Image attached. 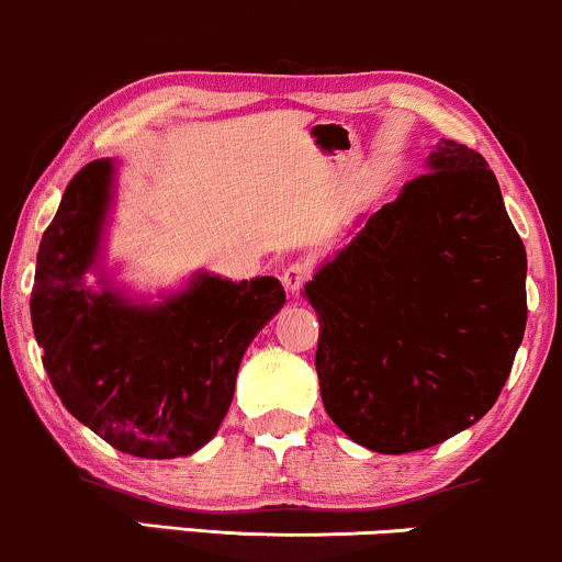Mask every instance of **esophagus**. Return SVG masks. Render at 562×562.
I'll return each mask as SVG.
<instances>
[{
  "mask_svg": "<svg viewBox=\"0 0 562 562\" xmlns=\"http://www.w3.org/2000/svg\"><path fill=\"white\" fill-rule=\"evenodd\" d=\"M311 274H314V269H311L308 261H293L282 269V285H285L290 293H299V290L311 280Z\"/></svg>",
  "mask_w": 562,
  "mask_h": 562,
  "instance_id": "34e87169",
  "label": "esophagus"
}]
</instances>
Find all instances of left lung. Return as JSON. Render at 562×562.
<instances>
[{"label": "left lung", "instance_id": "1", "mask_svg": "<svg viewBox=\"0 0 562 562\" xmlns=\"http://www.w3.org/2000/svg\"><path fill=\"white\" fill-rule=\"evenodd\" d=\"M306 299L324 408L353 442L401 456L476 424L526 329V248L486 159L437 144Z\"/></svg>", "mask_w": 562, "mask_h": 562}]
</instances>
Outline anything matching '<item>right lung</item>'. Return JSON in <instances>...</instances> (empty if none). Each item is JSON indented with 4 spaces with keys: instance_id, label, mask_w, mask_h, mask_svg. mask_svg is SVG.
I'll return each mask as SVG.
<instances>
[{
    "instance_id": "obj_1",
    "label": "right lung",
    "mask_w": 562,
    "mask_h": 562,
    "mask_svg": "<svg viewBox=\"0 0 562 562\" xmlns=\"http://www.w3.org/2000/svg\"><path fill=\"white\" fill-rule=\"evenodd\" d=\"M112 161L93 159L67 182L46 227L31 293L33 335L65 408L127 456H191L220 429L240 358L285 303L274 277L199 274L161 306H127L83 288L97 261Z\"/></svg>"
}]
</instances>
